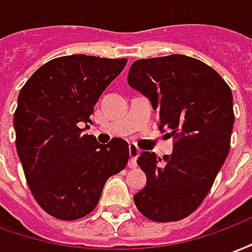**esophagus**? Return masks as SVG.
<instances>
[{
  "label": "esophagus",
  "instance_id": "1",
  "mask_svg": "<svg viewBox=\"0 0 252 252\" xmlns=\"http://www.w3.org/2000/svg\"><path fill=\"white\" fill-rule=\"evenodd\" d=\"M139 155H140V150L137 148V145L129 144V156H131L129 163H128L129 168L133 169L137 167V158H139Z\"/></svg>",
  "mask_w": 252,
  "mask_h": 252
}]
</instances>
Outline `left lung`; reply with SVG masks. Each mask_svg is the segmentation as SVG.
Listing matches in <instances>:
<instances>
[{"mask_svg": "<svg viewBox=\"0 0 252 252\" xmlns=\"http://www.w3.org/2000/svg\"><path fill=\"white\" fill-rule=\"evenodd\" d=\"M128 84L150 98L159 128L175 140L172 155L139 156L147 184L135 204L151 220H182L202 204L230 151L231 89L215 69L183 55L137 60Z\"/></svg>", "mask_w": 252, "mask_h": 252, "instance_id": "1", "label": "left lung"}]
</instances>
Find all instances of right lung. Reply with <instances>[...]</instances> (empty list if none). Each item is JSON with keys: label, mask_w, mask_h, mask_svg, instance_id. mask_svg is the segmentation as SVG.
Listing matches in <instances>:
<instances>
[{"label": "right lung", "mask_w": 252, "mask_h": 252, "mask_svg": "<svg viewBox=\"0 0 252 252\" xmlns=\"http://www.w3.org/2000/svg\"><path fill=\"white\" fill-rule=\"evenodd\" d=\"M126 64V59L57 57L37 69L20 91L13 119L17 154L32 195L60 220L92 212L108 179L128 163L126 140L100 144L83 133L92 124L98 97Z\"/></svg>", "instance_id": "add662e5"}]
</instances>
